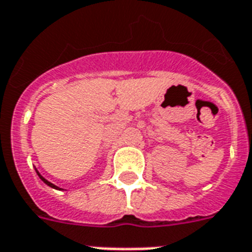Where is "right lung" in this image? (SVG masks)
Returning a JSON list of instances; mask_svg holds the SVG:
<instances>
[{"label":"right lung","mask_w":252,"mask_h":252,"mask_svg":"<svg viewBox=\"0 0 252 252\" xmlns=\"http://www.w3.org/2000/svg\"><path fill=\"white\" fill-rule=\"evenodd\" d=\"M35 172H37V170H35ZM37 174H38V177H39V178H41L42 181L44 182V183H46V185H47V186H50V187H52V188H56V189H59V187H56V186H55V185H52V183H51V182H48L47 179H44L43 177H42V175L39 174V173H38V172H37Z\"/></svg>","instance_id":"1"}]
</instances>
